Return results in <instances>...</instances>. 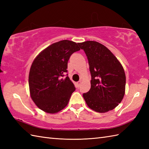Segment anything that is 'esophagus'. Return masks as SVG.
Wrapping results in <instances>:
<instances>
[{
	"label": "esophagus",
	"mask_w": 149,
	"mask_h": 149,
	"mask_svg": "<svg viewBox=\"0 0 149 149\" xmlns=\"http://www.w3.org/2000/svg\"><path fill=\"white\" fill-rule=\"evenodd\" d=\"M81 83V81H79L78 82H77V87H79L80 86Z\"/></svg>",
	"instance_id": "34e87169"
}]
</instances>
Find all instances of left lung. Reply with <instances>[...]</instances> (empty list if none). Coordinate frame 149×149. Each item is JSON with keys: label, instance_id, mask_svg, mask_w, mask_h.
<instances>
[{"label": "left lung", "instance_id": "left-lung-1", "mask_svg": "<svg viewBox=\"0 0 149 149\" xmlns=\"http://www.w3.org/2000/svg\"><path fill=\"white\" fill-rule=\"evenodd\" d=\"M77 44L87 56L91 76L90 90L83 95L86 104L99 113L113 109L125 94V74L122 65L99 42L86 41Z\"/></svg>", "mask_w": 149, "mask_h": 149}]
</instances>
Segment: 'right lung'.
Returning a JSON list of instances; mask_svg holds the SVG:
<instances>
[{
    "label": "right lung",
    "instance_id": "right-lung-1",
    "mask_svg": "<svg viewBox=\"0 0 149 149\" xmlns=\"http://www.w3.org/2000/svg\"><path fill=\"white\" fill-rule=\"evenodd\" d=\"M80 50L77 44L62 40L52 44L40 52L32 63L29 75L31 97L40 109L56 113L67 106L74 83L65 73L71 55Z\"/></svg>",
    "mask_w": 149,
    "mask_h": 149
}]
</instances>
